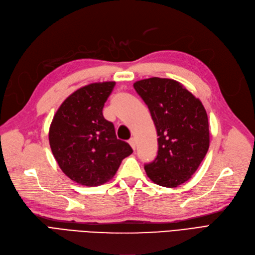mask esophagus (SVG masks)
<instances>
[{"instance_id": "1", "label": "esophagus", "mask_w": 255, "mask_h": 255, "mask_svg": "<svg viewBox=\"0 0 255 255\" xmlns=\"http://www.w3.org/2000/svg\"><path fill=\"white\" fill-rule=\"evenodd\" d=\"M128 143H129V145L131 147H133V150H135V148H136V139L135 138H130L128 140Z\"/></svg>"}]
</instances>
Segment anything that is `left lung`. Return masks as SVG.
Here are the masks:
<instances>
[{
    "label": "left lung",
    "instance_id": "8db88e82",
    "mask_svg": "<svg viewBox=\"0 0 255 255\" xmlns=\"http://www.w3.org/2000/svg\"><path fill=\"white\" fill-rule=\"evenodd\" d=\"M150 110L158 136L155 160L146 175L161 187L176 188L196 172L210 145L207 112L181 83L153 77L134 83Z\"/></svg>",
    "mask_w": 255,
    "mask_h": 255
}]
</instances>
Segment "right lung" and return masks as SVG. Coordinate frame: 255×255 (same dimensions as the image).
Listing matches in <instances>:
<instances>
[{"label": "right lung", "instance_id": "obj_1", "mask_svg": "<svg viewBox=\"0 0 255 255\" xmlns=\"http://www.w3.org/2000/svg\"><path fill=\"white\" fill-rule=\"evenodd\" d=\"M115 82H98L74 92L60 105L49 128L51 152L62 172L75 182L96 187L111 180L121 161L133 153L117 139L102 110Z\"/></svg>", "mask_w": 255, "mask_h": 255}]
</instances>
